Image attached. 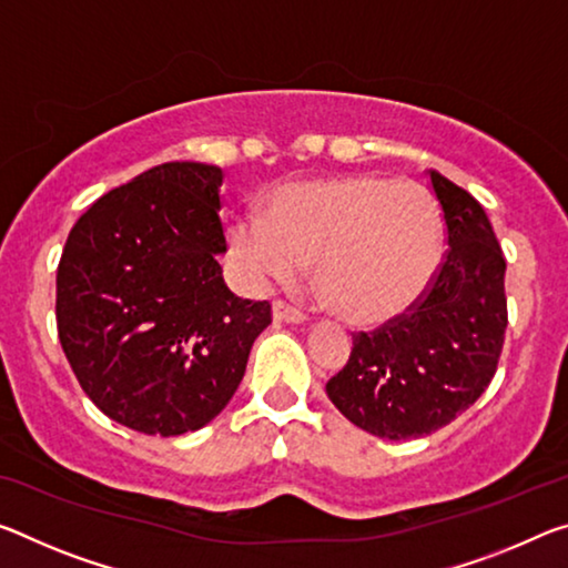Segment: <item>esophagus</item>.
<instances>
[{
	"mask_svg": "<svg viewBox=\"0 0 568 568\" xmlns=\"http://www.w3.org/2000/svg\"><path fill=\"white\" fill-rule=\"evenodd\" d=\"M273 318L283 321V323H303L305 313L298 311V308H293V305H287L285 301H275L273 303Z\"/></svg>",
	"mask_w": 568,
	"mask_h": 568,
	"instance_id": "esophagus-1",
	"label": "esophagus"
}]
</instances>
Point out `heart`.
Wrapping results in <instances>:
<instances>
[{
  "mask_svg": "<svg viewBox=\"0 0 568 568\" xmlns=\"http://www.w3.org/2000/svg\"><path fill=\"white\" fill-rule=\"evenodd\" d=\"M435 196L414 182L356 174L275 189L267 220L242 214L230 250L257 283H293L316 263V291L354 326H384L407 313L435 275Z\"/></svg>",
  "mask_w": 568,
  "mask_h": 568,
  "instance_id": "obj_1",
  "label": "heart"
}]
</instances>
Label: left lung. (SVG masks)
<instances>
[{
  "mask_svg": "<svg viewBox=\"0 0 568 568\" xmlns=\"http://www.w3.org/2000/svg\"><path fill=\"white\" fill-rule=\"evenodd\" d=\"M447 252L422 298L372 333H354L328 399L356 427L386 439L437 432L478 402L506 341V257L488 214L437 171Z\"/></svg>",
  "mask_w": 568,
  "mask_h": 568,
  "instance_id": "left-lung-1",
  "label": "left lung"
}]
</instances>
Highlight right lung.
I'll list each match as a JSON object with an SVG mask.
<instances>
[{
  "mask_svg": "<svg viewBox=\"0 0 568 568\" xmlns=\"http://www.w3.org/2000/svg\"><path fill=\"white\" fill-rule=\"evenodd\" d=\"M222 169L169 161L115 186L70 230L58 336L80 386L113 422L174 437L212 422L270 326L267 301L222 277Z\"/></svg>",
  "mask_w": 568,
  "mask_h": 568,
  "instance_id": "right-lung-1",
  "label": "right lung"
}]
</instances>
